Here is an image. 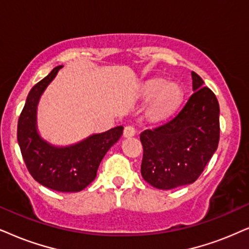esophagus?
<instances>
[{
	"instance_id": "1",
	"label": "esophagus",
	"mask_w": 249,
	"mask_h": 249,
	"mask_svg": "<svg viewBox=\"0 0 249 249\" xmlns=\"http://www.w3.org/2000/svg\"><path fill=\"white\" fill-rule=\"evenodd\" d=\"M135 127L132 126V125H127V126H125L124 128V132H123V135H124V138H130V137H133L135 134Z\"/></svg>"
}]
</instances>
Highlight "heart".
<instances>
[{
	"label": "heart",
	"mask_w": 249,
	"mask_h": 249,
	"mask_svg": "<svg viewBox=\"0 0 249 249\" xmlns=\"http://www.w3.org/2000/svg\"><path fill=\"white\" fill-rule=\"evenodd\" d=\"M141 96L144 100L152 99L148 107V114L155 119H162L177 108L181 101L182 92L177 84H166L164 80L154 79L144 85Z\"/></svg>",
	"instance_id": "b5f03b06"
}]
</instances>
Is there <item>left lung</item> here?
Returning <instances> with one entry per match:
<instances>
[{
	"label": "left lung",
	"instance_id": "1",
	"mask_svg": "<svg viewBox=\"0 0 249 249\" xmlns=\"http://www.w3.org/2000/svg\"><path fill=\"white\" fill-rule=\"evenodd\" d=\"M192 80L194 93L184 108L170 121L140 134L141 176L159 190L194 182L218 146V101L195 72Z\"/></svg>",
	"mask_w": 249,
	"mask_h": 249
}]
</instances>
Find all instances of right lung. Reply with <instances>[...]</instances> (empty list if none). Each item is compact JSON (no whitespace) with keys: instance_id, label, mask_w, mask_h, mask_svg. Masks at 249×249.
Instances as JSON below:
<instances>
[{"instance_id":"obj_1","label":"right lung","mask_w":249,"mask_h":249,"mask_svg":"<svg viewBox=\"0 0 249 249\" xmlns=\"http://www.w3.org/2000/svg\"><path fill=\"white\" fill-rule=\"evenodd\" d=\"M62 68L56 67L30 90L18 119L17 140L25 164L39 184L57 192H80L95 179L102 159L122 137L124 127L94 133L69 146H55L43 139L37 132V105Z\"/></svg>"}]
</instances>
